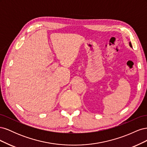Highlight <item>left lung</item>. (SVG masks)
Segmentation results:
<instances>
[{"instance_id":"1","label":"left lung","mask_w":147,"mask_h":147,"mask_svg":"<svg viewBox=\"0 0 147 147\" xmlns=\"http://www.w3.org/2000/svg\"><path fill=\"white\" fill-rule=\"evenodd\" d=\"M129 46H130L131 48L132 47V44H131V42H129Z\"/></svg>"}]
</instances>
